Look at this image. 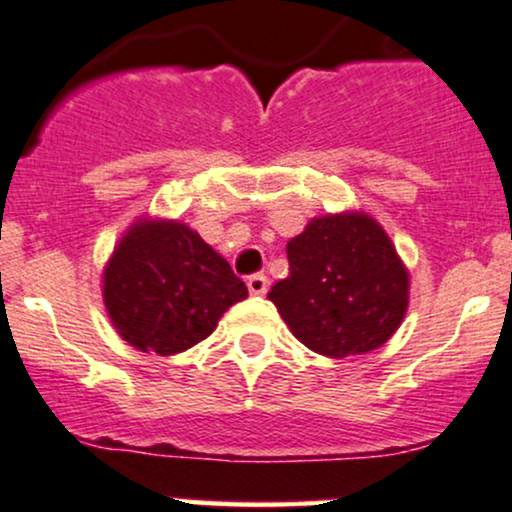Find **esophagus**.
I'll list each match as a JSON object with an SVG mask.
<instances>
[{"label":"esophagus","instance_id":"esophagus-1","mask_svg":"<svg viewBox=\"0 0 512 512\" xmlns=\"http://www.w3.org/2000/svg\"><path fill=\"white\" fill-rule=\"evenodd\" d=\"M267 286H269V281H267V276H264V274H250L248 276V291L252 293V296H264V293H267Z\"/></svg>","mask_w":512,"mask_h":512}]
</instances>
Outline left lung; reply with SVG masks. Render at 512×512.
<instances>
[{
	"label": "left lung",
	"instance_id": "obj_1",
	"mask_svg": "<svg viewBox=\"0 0 512 512\" xmlns=\"http://www.w3.org/2000/svg\"><path fill=\"white\" fill-rule=\"evenodd\" d=\"M286 255L289 276L267 296L298 342L315 354H368L402 325L409 274L370 216L313 219L289 240Z\"/></svg>",
	"mask_w": 512,
	"mask_h": 512
}]
</instances>
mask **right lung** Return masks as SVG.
<instances>
[{
	"mask_svg": "<svg viewBox=\"0 0 512 512\" xmlns=\"http://www.w3.org/2000/svg\"><path fill=\"white\" fill-rule=\"evenodd\" d=\"M248 286L178 221H139L120 240L103 274V298L127 344L158 356L180 354L216 330Z\"/></svg>",
	"mask_w": 512,
	"mask_h": 512,
	"instance_id": "right-lung-1",
	"label": "right lung"
}]
</instances>
